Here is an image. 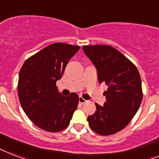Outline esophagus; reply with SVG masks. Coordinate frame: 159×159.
I'll use <instances>...</instances> for the list:
<instances>
[{
  "mask_svg": "<svg viewBox=\"0 0 159 159\" xmlns=\"http://www.w3.org/2000/svg\"><path fill=\"white\" fill-rule=\"evenodd\" d=\"M88 101H87L86 99H84L83 98H82V97H79V103L83 104V103H86Z\"/></svg>",
  "mask_w": 159,
  "mask_h": 159,
  "instance_id": "1",
  "label": "esophagus"
}]
</instances>
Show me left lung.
<instances>
[{
	"instance_id": "obj_1",
	"label": "left lung",
	"mask_w": 159,
	"mask_h": 159,
	"mask_svg": "<svg viewBox=\"0 0 159 159\" xmlns=\"http://www.w3.org/2000/svg\"><path fill=\"white\" fill-rule=\"evenodd\" d=\"M82 50L97 68L99 83L107 86L106 102L95 103L97 110L88 116V123L95 133L112 135L125 128L139 110L143 99L140 74L131 61L110 46H83Z\"/></svg>"
}]
</instances>
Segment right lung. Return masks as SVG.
I'll return each instance as SVG.
<instances>
[{
    "label": "right lung",
    "mask_w": 159,
    "mask_h": 159,
    "mask_svg": "<svg viewBox=\"0 0 159 159\" xmlns=\"http://www.w3.org/2000/svg\"><path fill=\"white\" fill-rule=\"evenodd\" d=\"M79 48L54 43L31 56L20 68L17 86L20 105L34 124L43 130L57 133L67 128L77 108L78 95L62 96L56 82Z\"/></svg>",
    "instance_id": "add662e5"
}]
</instances>
